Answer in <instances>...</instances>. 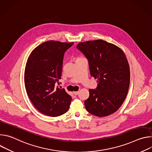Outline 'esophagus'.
<instances>
[{"label": "esophagus", "instance_id": "obj_1", "mask_svg": "<svg viewBox=\"0 0 152 152\" xmlns=\"http://www.w3.org/2000/svg\"><path fill=\"white\" fill-rule=\"evenodd\" d=\"M73 94H74L75 96H77V95L79 94V91H74V92H73Z\"/></svg>", "mask_w": 152, "mask_h": 152}]
</instances>
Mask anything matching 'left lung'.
I'll list each match as a JSON object with an SVG mask.
<instances>
[{
	"instance_id": "left-lung-1",
	"label": "left lung",
	"mask_w": 152,
	"mask_h": 152,
	"mask_svg": "<svg viewBox=\"0 0 152 152\" xmlns=\"http://www.w3.org/2000/svg\"><path fill=\"white\" fill-rule=\"evenodd\" d=\"M88 59L96 89H90L85 100L86 111L97 117L116 112L124 101L130 83L129 63L123 51L102 39L79 42L76 46Z\"/></svg>"
}]
</instances>
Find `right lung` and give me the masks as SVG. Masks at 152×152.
Listing matches in <instances>:
<instances>
[{
    "mask_svg": "<svg viewBox=\"0 0 152 152\" xmlns=\"http://www.w3.org/2000/svg\"><path fill=\"white\" fill-rule=\"evenodd\" d=\"M74 42L49 41L29 55L25 72L27 94L42 114L58 117L69 111L72 97L64 88L55 87L62 76L64 53Z\"/></svg>",
    "mask_w": 152,
    "mask_h": 152,
    "instance_id": "add662e5",
    "label": "right lung"
}]
</instances>
